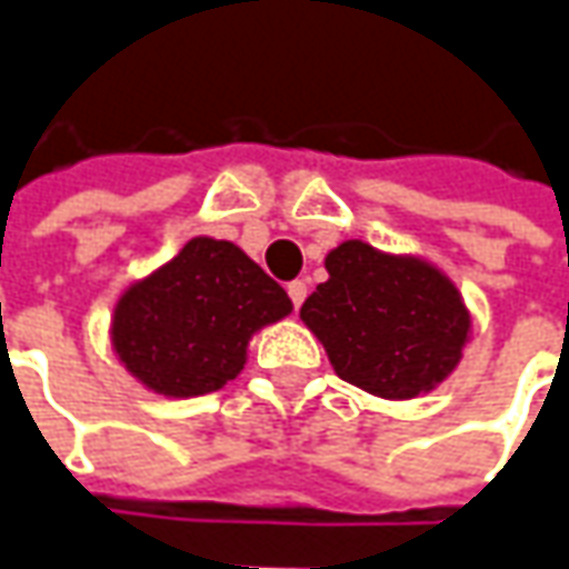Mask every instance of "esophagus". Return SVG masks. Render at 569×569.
I'll return each instance as SVG.
<instances>
[{
    "label": "esophagus",
    "mask_w": 569,
    "mask_h": 569,
    "mask_svg": "<svg viewBox=\"0 0 569 569\" xmlns=\"http://www.w3.org/2000/svg\"><path fill=\"white\" fill-rule=\"evenodd\" d=\"M288 297H291L295 310H300V303L307 300V281H291V284H288Z\"/></svg>",
    "instance_id": "obj_1"
}]
</instances>
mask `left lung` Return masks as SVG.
<instances>
[{"label":"left lung","mask_w":569,"mask_h":569,"mask_svg":"<svg viewBox=\"0 0 569 569\" xmlns=\"http://www.w3.org/2000/svg\"><path fill=\"white\" fill-rule=\"evenodd\" d=\"M326 272L300 319L341 380L382 399H415L456 370L471 317L440 269L345 240L326 256Z\"/></svg>","instance_id":"left-lung-1"}]
</instances>
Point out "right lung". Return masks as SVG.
<instances>
[{
	"mask_svg": "<svg viewBox=\"0 0 569 569\" xmlns=\"http://www.w3.org/2000/svg\"><path fill=\"white\" fill-rule=\"evenodd\" d=\"M291 313V297L230 240L192 237L136 281L113 310V348L148 389L189 399L233 380L252 332Z\"/></svg>",
	"mask_w": 569,
	"mask_h": 569,
	"instance_id": "right-lung-1",
	"label": "right lung"
}]
</instances>
